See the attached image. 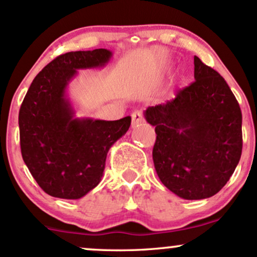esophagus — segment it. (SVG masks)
Instances as JSON below:
<instances>
[{
    "label": "esophagus",
    "instance_id": "1",
    "mask_svg": "<svg viewBox=\"0 0 257 257\" xmlns=\"http://www.w3.org/2000/svg\"><path fill=\"white\" fill-rule=\"evenodd\" d=\"M143 122H144V118H143L142 112L134 111L133 113H132V125H133V128H135V126H139Z\"/></svg>",
    "mask_w": 257,
    "mask_h": 257
}]
</instances>
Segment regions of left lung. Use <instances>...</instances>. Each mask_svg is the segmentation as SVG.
<instances>
[{
	"label": "left lung",
	"mask_w": 257,
	"mask_h": 257,
	"mask_svg": "<svg viewBox=\"0 0 257 257\" xmlns=\"http://www.w3.org/2000/svg\"><path fill=\"white\" fill-rule=\"evenodd\" d=\"M195 81L174 100L148 107L155 126V170L162 184L185 200L218 193L232 177L243 149L241 111L225 80L194 57Z\"/></svg>",
	"instance_id": "left-lung-1"
}]
</instances>
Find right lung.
Instances as JSON below:
<instances>
[{
	"label": "right lung",
	"mask_w": 257,
	"mask_h": 257,
	"mask_svg": "<svg viewBox=\"0 0 257 257\" xmlns=\"http://www.w3.org/2000/svg\"><path fill=\"white\" fill-rule=\"evenodd\" d=\"M106 49L58 56L36 75L19 109L22 156L40 188L51 196L75 200L97 187L107 152L131 126L132 118H77L67 86L78 69L105 67Z\"/></svg>",
	"instance_id": "obj_1"
}]
</instances>
